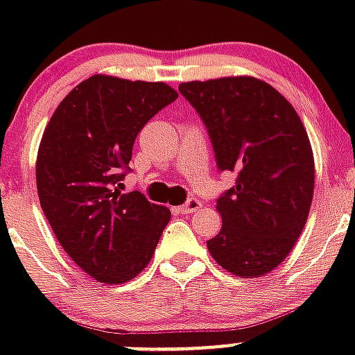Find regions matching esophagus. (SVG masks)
<instances>
[{"label": "esophagus", "instance_id": "34e87169", "mask_svg": "<svg viewBox=\"0 0 355 355\" xmlns=\"http://www.w3.org/2000/svg\"><path fill=\"white\" fill-rule=\"evenodd\" d=\"M200 206H202V202H200L199 199H188L182 206H178V211H180L182 216H186V214H193V211H197Z\"/></svg>", "mask_w": 355, "mask_h": 355}]
</instances>
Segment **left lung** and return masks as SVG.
Instances as JSON below:
<instances>
[{
  "label": "left lung",
  "instance_id": "left-lung-1",
  "mask_svg": "<svg viewBox=\"0 0 355 355\" xmlns=\"http://www.w3.org/2000/svg\"><path fill=\"white\" fill-rule=\"evenodd\" d=\"M178 90L205 123L217 169L236 186L217 199L221 232L206 241L223 269L258 278L289 256L308 221L313 150L280 92L254 77L182 83Z\"/></svg>",
  "mask_w": 355,
  "mask_h": 355
}]
</instances>
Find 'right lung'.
I'll return each mask as SVG.
<instances>
[{
    "label": "right lung",
    "instance_id": "obj_1",
    "mask_svg": "<svg viewBox=\"0 0 355 355\" xmlns=\"http://www.w3.org/2000/svg\"><path fill=\"white\" fill-rule=\"evenodd\" d=\"M177 97L166 83L94 75L64 97L44 130L42 210L66 254L103 284L141 272L171 219L166 206L119 188L139 130Z\"/></svg>",
    "mask_w": 355,
    "mask_h": 355
}]
</instances>
